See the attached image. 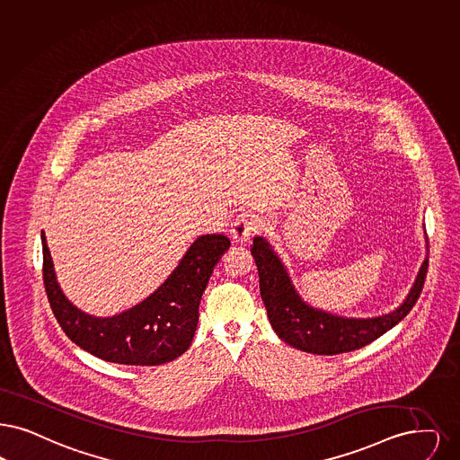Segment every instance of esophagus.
<instances>
[{
  "label": "esophagus",
  "mask_w": 460,
  "mask_h": 460,
  "mask_svg": "<svg viewBox=\"0 0 460 460\" xmlns=\"http://www.w3.org/2000/svg\"><path fill=\"white\" fill-rule=\"evenodd\" d=\"M260 229V221L250 212H241L231 224V236L234 243H248Z\"/></svg>",
  "instance_id": "34e87169"
}]
</instances>
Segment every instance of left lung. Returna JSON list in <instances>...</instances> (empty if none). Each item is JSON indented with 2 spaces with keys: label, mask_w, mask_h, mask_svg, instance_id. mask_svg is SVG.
<instances>
[{
  "label": "left lung",
  "mask_w": 460,
  "mask_h": 460,
  "mask_svg": "<svg viewBox=\"0 0 460 460\" xmlns=\"http://www.w3.org/2000/svg\"><path fill=\"white\" fill-rule=\"evenodd\" d=\"M252 255L257 263L260 296L272 329L286 344L322 356L359 349L395 327L416 305L428 272L426 258L411 293L395 312L375 318H344L306 305L296 293L288 270L265 239H253Z\"/></svg>",
  "instance_id": "obj_1"
}]
</instances>
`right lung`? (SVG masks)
Segmentation results:
<instances>
[{"mask_svg":"<svg viewBox=\"0 0 460 460\" xmlns=\"http://www.w3.org/2000/svg\"><path fill=\"white\" fill-rule=\"evenodd\" d=\"M40 239L44 288L59 327L76 346L93 356L133 367L164 365L190 348L207 282L231 246L224 234L197 238L172 274L147 299L127 312L99 318L78 310L63 295L44 231Z\"/></svg>","mask_w":460,"mask_h":460,"instance_id":"1","label":"right lung"}]
</instances>
